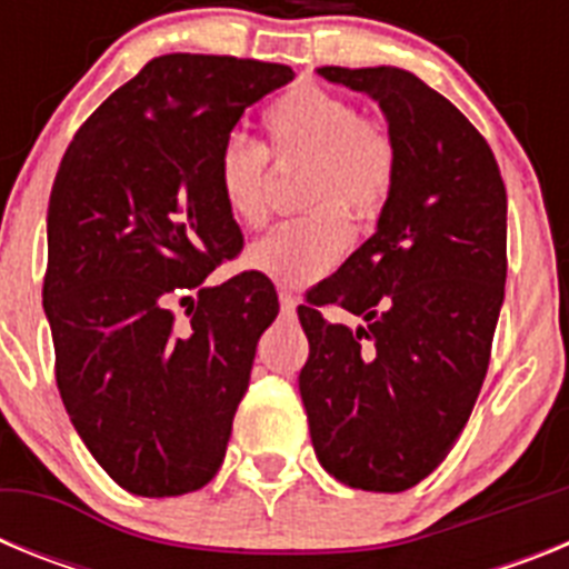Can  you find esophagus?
Wrapping results in <instances>:
<instances>
[{"mask_svg": "<svg viewBox=\"0 0 569 569\" xmlns=\"http://www.w3.org/2000/svg\"><path fill=\"white\" fill-rule=\"evenodd\" d=\"M279 305H281V313H288V316L296 313V296L290 293L288 288H279Z\"/></svg>", "mask_w": 569, "mask_h": 569, "instance_id": "obj_1", "label": "esophagus"}]
</instances>
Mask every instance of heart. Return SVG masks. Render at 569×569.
<instances>
[{"instance_id":"1","label":"heart","mask_w":569,"mask_h":569,"mask_svg":"<svg viewBox=\"0 0 569 569\" xmlns=\"http://www.w3.org/2000/svg\"><path fill=\"white\" fill-rule=\"evenodd\" d=\"M264 130L276 162H305L299 202L310 210L253 241L248 264L279 284H308L345 256V209L356 222H373L387 208L399 179V144L385 124L319 84H296L276 99L264 110ZM216 182L236 222H268L270 176L261 144L230 136L216 159Z\"/></svg>"}]
</instances>
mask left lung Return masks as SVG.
<instances>
[{"instance_id": "8db88e82", "label": "left lung", "mask_w": 569, "mask_h": 569, "mask_svg": "<svg viewBox=\"0 0 569 569\" xmlns=\"http://www.w3.org/2000/svg\"><path fill=\"white\" fill-rule=\"evenodd\" d=\"M319 77L379 102L399 179L376 233L299 308V393L333 479L401 492L445 461L479 399L505 301L507 190L485 136L410 70ZM328 303L360 328L325 320Z\"/></svg>"}]
</instances>
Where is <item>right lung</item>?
<instances>
[{
  "label": "right lung",
  "mask_w": 569,
  "mask_h": 569,
  "mask_svg": "<svg viewBox=\"0 0 569 569\" xmlns=\"http://www.w3.org/2000/svg\"><path fill=\"white\" fill-rule=\"evenodd\" d=\"M290 79L256 59L156 57L93 110L57 170L42 305L59 396L133 496L193 492L224 461L279 299L253 270L204 284L241 248L216 159L244 108Z\"/></svg>",
  "instance_id": "1"
}]
</instances>
